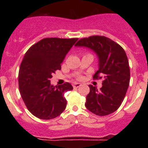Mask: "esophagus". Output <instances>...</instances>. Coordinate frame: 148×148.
Listing matches in <instances>:
<instances>
[{"mask_svg": "<svg viewBox=\"0 0 148 148\" xmlns=\"http://www.w3.org/2000/svg\"><path fill=\"white\" fill-rule=\"evenodd\" d=\"M82 85L80 83H75L73 84V87H75V88H78V87H79L80 86Z\"/></svg>", "mask_w": 148, "mask_h": 148, "instance_id": "obj_1", "label": "esophagus"}]
</instances>
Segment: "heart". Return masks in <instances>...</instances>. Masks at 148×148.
I'll list each match as a JSON object with an SVG mask.
<instances>
[{
	"instance_id": "1",
	"label": "heart",
	"mask_w": 148,
	"mask_h": 148,
	"mask_svg": "<svg viewBox=\"0 0 148 148\" xmlns=\"http://www.w3.org/2000/svg\"><path fill=\"white\" fill-rule=\"evenodd\" d=\"M79 78H82V77H79Z\"/></svg>"
}]
</instances>
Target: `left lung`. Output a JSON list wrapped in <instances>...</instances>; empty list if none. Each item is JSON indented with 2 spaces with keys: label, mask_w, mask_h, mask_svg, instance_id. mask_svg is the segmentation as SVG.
Instances as JSON below:
<instances>
[{
  "label": "left lung",
  "mask_w": 148,
  "mask_h": 148,
  "mask_svg": "<svg viewBox=\"0 0 148 148\" xmlns=\"http://www.w3.org/2000/svg\"><path fill=\"white\" fill-rule=\"evenodd\" d=\"M75 46L88 47L97 54L99 68L93 79L103 78L100 90L89 85L86 108L97 116L113 113L121 106L130 84V67L125 50L113 40L101 35L84 38Z\"/></svg>",
  "instance_id": "8db88e82"
}]
</instances>
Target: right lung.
<instances>
[{
  "mask_svg": "<svg viewBox=\"0 0 148 148\" xmlns=\"http://www.w3.org/2000/svg\"><path fill=\"white\" fill-rule=\"evenodd\" d=\"M78 38H46L27 51L18 73V86L23 102L32 115L53 119L66 106L64 92L73 89L70 83L53 86L50 78L61 70L65 56Z\"/></svg>",
  "mask_w": 148,
  "mask_h": 148,
  "instance_id": "obj_1",
  "label": "right lung"
}]
</instances>
